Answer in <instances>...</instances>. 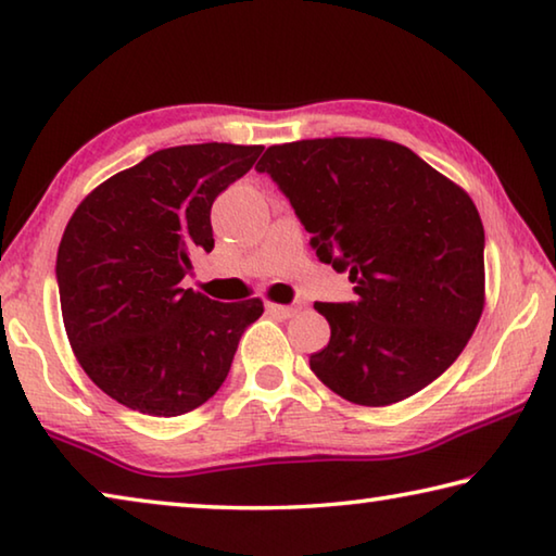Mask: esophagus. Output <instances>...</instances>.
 <instances>
[{"label":"esophagus","mask_w":556,"mask_h":556,"mask_svg":"<svg viewBox=\"0 0 556 556\" xmlns=\"http://www.w3.org/2000/svg\"><path fill=\"white\" fill-rule=\"evenodd\" d=\"M267 312L279 316V318H291V316H294V314L299 312V308H296V306H285V304H271V301H269Z\"/></svg>","instance_id":"1"}]
</instances>
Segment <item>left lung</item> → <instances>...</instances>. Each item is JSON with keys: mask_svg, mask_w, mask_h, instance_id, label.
I'll use <instances>...</instances> for the list:
<instances>
[{"mask_svg": "<svg viewBox=\"0 0 556 556\" xmlns=\"http://www.w3.org/2000/svg\"><path fill=\"white\" fill-rule=\"evenodd\" d=\"M275 178L316 255L348 271L357 301L314 308L331 341L308 357L328 390L388 407L434 382L485 306V232L476 203L412 149L375 137L275 144Z\"/></svg>", "mask_w": 556, "mask_h": 556, "instance_id": "1", "label": "left lung"}]
</instances>
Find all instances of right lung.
Wrapping results in <instances>:
<instances>
[{"label": "right lung", "instance_id": "obj_1", "mask_svg": "<svg viewBox=\"0 0 556 556\" xmlns=\"http://www.w3.org/2000/svg\"><path fill=\"white\" fill-rule=\"evenodd\" d=\"M260 144H186L125 168L80 201L59 244L61 314L80 368L125 407L178 417L220 390L262 299L223 304L184 289L213 250L211 205Z\"/></svg>", "mask_w": 556, "mask_h": 556}]
</instances>
